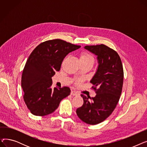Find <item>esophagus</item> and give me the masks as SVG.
I'll return each mask as SVG.
<instances>
[{
    "label": "esophagus",
    "mask_w": 147,
    "mask_h": 147,
    "mask_svg": "<svg viewBox=\"0 0 147 147\" xmlns=\"http://www.w3.org/2000/svg\"><path fill=\"white\" fill-rule=\"evenodd\" d=\"M71 95L73 96H78L79 95V94L78 93V92H76L74 90H71Z\"/></svg>",
    "instance_id": "34e87169"
}]
</instances>
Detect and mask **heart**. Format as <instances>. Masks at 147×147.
<instances>
[{"mask_svg":"<svg viewBox=\"0 0 147 147\" xmlns=\"http://www.w3.org/2000/svg\"><path fill=\"white\" fill-rule=\"evenodd\" d=\"M80 62H85V61H94V57L92 56L90 53H89L88 52L86 51H83L80 53ZM80 82L78 81L76 82V84L77 85L79 84Z\"/></svg>","mask_w":147,"mask_h":147,"instance_id":"1","label":"heart"}]
</instances>
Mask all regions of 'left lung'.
Masks as SVG:
<instances>
[{
	"label": "left lung",
	"mask_w": 147,
	"mask_h": 147,
	"mask_svg": "<svg viewBox=\"0 0 147 147\" xmlns=\"http://www.w3.org/2000/svg\"><path fill=\"white\" fill-rule=\"evenodd\" d=\"M84 48L98 57V68L90 80L96 95L90 98L82 94L83 104L76 110V113L83 121L94 125L109 117L116 107L124 73L120 56L114 49L104 44L86 46Z\"/></svg>",
	"instance_id": "left-lung-1"
}]
</instances>
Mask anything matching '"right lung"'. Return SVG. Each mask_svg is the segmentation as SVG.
Here are the masks:
<instances>
[{
    "instance_id": "right-lung-1",
    "label": "right lung",
    "mask_w": 147,
    "mask_h": 147,
    "mask_svg": "<svg viewBox=\"0 0 147 147\" xmlns=\"http://www.w3.org/2000/svg\"><path fill=\"white\" fill-rule=\"evenodd\" d=\"M80 47L57 38L40 43L31 53L22 71L21 87L24 102L33 115L52 113L61 100L70 94L67 86L52 89L51 78L60 70L67 54Z\"/></svg>"
}]
</instances>
